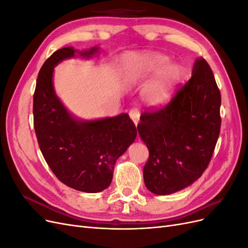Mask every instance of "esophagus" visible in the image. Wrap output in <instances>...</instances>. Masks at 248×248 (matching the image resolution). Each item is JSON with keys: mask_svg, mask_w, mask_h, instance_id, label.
I'll return each mask as SVG.
<instances>
[{"mask_svg": "<svg viewBox=\"0 0 248 248\" xmlns=\"http://www.w3.org/2000/svg\"><path fill=\"white\" fill-rule=\"evenodd\" d=\"M129 116H130L132 121H133L134 123H136V124H138L139 120H140V111L139 108H131V109L129 110Z\"/></svg>", "mask_w": 248, "mask_h": 248, "instance_id": "1", "label": "esophagus"}]
</instances>
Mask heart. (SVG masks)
<instances>
[{
	"mask_svg": "<svg viewBox=\"0 0 248 248\" xmlns=\"http://www.w3.org/2000/svg\"><path fill=\"white\" fill-rule=\"evenodd\" d=\"M169 58L162 55H153L147 58L145 61L133 62L127 66L125 76L129 79H137L147 72H160L169 64ZM180 67L177 65H170L163 70L160 79L157 86L149 93V99L154 103H158L166 100L170 89L172 88L180 78Z\"/></svg>",
	"mask_w": 248,
	"mask_h": 248,
	"instance_id": "1",
	"label": "heart"
}]
</instances>
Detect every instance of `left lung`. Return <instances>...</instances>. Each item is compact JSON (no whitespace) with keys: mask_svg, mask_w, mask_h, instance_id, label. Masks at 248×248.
<instances>
[{"mask_svg":"<svg viewBox=\"0 0 248 248\" xmlns=\"http://www.w3.org/2000/svg\"><path fill=\"white\" fill-rule=\"evenodd\" d=\"M220 104L213 72L198 59L191 78L170 102L142 112L138 131L149 150L144 181L150 191L174 193L202 176L219 137Z\"/></svg>","mask_w":248,"mask_h":248,"instance_id":"left-lung-1","label":"left lung"}]
</instances>
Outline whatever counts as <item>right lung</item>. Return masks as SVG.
<instances>
[{"label": "right lung", "mask_w": 248, "mask_h": 248, "mask_svg": "<svg viewBox=\"0 0 248 248\" xmlns=\"http://www.w3.org/2000/svg\"><path fill=\"white\" fill-rule=\"evenodd\" d=\"M73 56L72 47H64L42 65L33 99L34 128L44 159L60 181L79 191L99 192L110 185L116 161L136 140L137 127L127 114L82 122L67 111L55 94L52 71Z\"/></svg>", "instance_id": "1"}]
</instances>
